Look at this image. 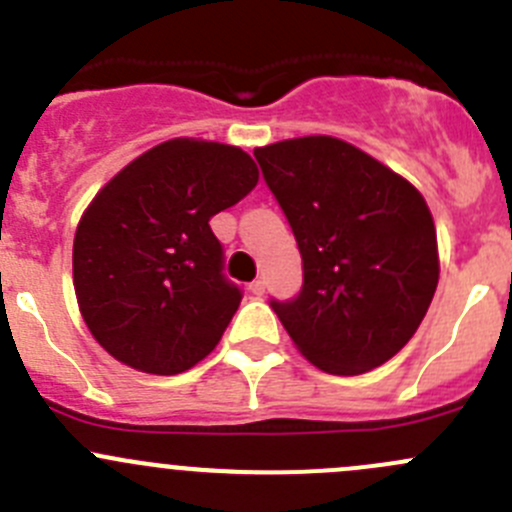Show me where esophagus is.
<instances>
[{
  "instance_id": "obj_1",
  "label": "esophagus",
  "mask_w": 512,
  "mask_h": 512,
  "mask_svg": "<svg viewBox=\"0 0 512 512\" xmlns=\"http://www.w3.org/2000/svg\"><path fill=\"white\" fill-rule=\"evenodd\" d=\"M249 291L254 293V296H263V293H266V281H263V278H256V281H251Z\"/></svg>"
}]
</instances>
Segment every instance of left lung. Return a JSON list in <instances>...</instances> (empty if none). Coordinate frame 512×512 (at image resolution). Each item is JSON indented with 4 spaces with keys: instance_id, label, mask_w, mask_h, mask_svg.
<instances>
[{
    "instance_id": "left-lung-1",
    "label": "left lung",
    "mask_w": 512,
    "mask_h": 512,
    "mask_svg": "<svg viewBox=\"0 0 512 512\" xmlns=\"http://www.w3.org/2000/svg\"><path fill=\"white\" fill-rule=\"evenodd\" d=\"M303 258V286L271 301L298 351L333 376L391 361L438 286L426 199L403 176L333 136L254 151Z\"/></svg>"
}]
</instances>
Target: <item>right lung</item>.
<instances>
[{
	"mask_svg": "<svg viewBox=\"0 0 512 512\" xmlns=\"http://www.w3.org/2000/svg\"><path fill=\"white\" fill-rule=\"evenodd\" d=\"M258 184L239 146L171 139L119 171L74 236V291L116 361L176 376L204 361L241 303L209 221Z\"/></svg>",
	"mask_w": 512,
	"mask_h": 512,
	"instance_id": "right-lung-1",
	"label": "right lung"
}]
</instances>
